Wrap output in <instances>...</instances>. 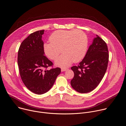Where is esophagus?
Here are the masks:
<instances>
[{
	"mask_svg": "<svg viewBox=\"0 0 126 126\" xmlns=\"http://www.w3.org/2000/svg\"><path fill=\"white\" fill-rule=\"evenodd\" d=\"M68 69H67V68H62L61 69V71L62 72H63V71H65L66 70H67Z\"/></svg>",
	"mask_w": 126,
	"mask_h": 126,
	"instance_id": "esophagus-1",
	"label": "esophagus"
}]
</instances>
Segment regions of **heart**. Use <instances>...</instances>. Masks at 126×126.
Here are the masks:
<instances>
[{
    "label": "heart",
    "mask_w": 126,
    "mask_h": 126,
    "mask_svg": "<svg viewBox=\"0 0 126 126\" xmlns=\"http://www.w3.org/2000/svg\"><path fill=\"white\" fill-rule=\"evenodd\" d=\"M50 43L43 46L44 54L54 60L60 53L63 54L55 61L56 65L66 68L73 62L81 61L85 55L88 46L86 35L77 30H58L54 32L49 38Z\"/></svg>",
    "instance_id": "b5f03b06"
}]
</instances>
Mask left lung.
Masks as SVG:
<instances>
[{"mask_svg":"<svg viewBox=\"0 0 126 126\" xmlns=\"http://www.w3.org/2000/svg\"><path fill=\"white\" fill-rule=\"evenodd\" d=\"M109 57L106 43L96 35L82 61L71 67L74 73L70 82L72 88L81 94L94 89L106 73Z\"/></svg>","mask_w":126,"mask_h":126,"instance_id":"8db88e82","label":"left lung"}]
</instances>
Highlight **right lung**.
I'll return each instance as SVG.
<instances>
[{
    "label": "right lung",
    "mask_w": 126,
    "mask_h": 126,
    "mask_svg": "<svg viewBox=\"0 0 126 126\" xmlns=\"http://www.w3.org/2000/svg\"><path fill=\"white\" fill-rule=\"evenodd\" d=\"M44 30L31 33L20 45L17 64L22 82L32 92L42 94L53 86L61 73L60 68L47 70L53 63L44 55L42 40Z\"/></svg>",
    "instance_id": "right-lung-1"
}]
</instances>
